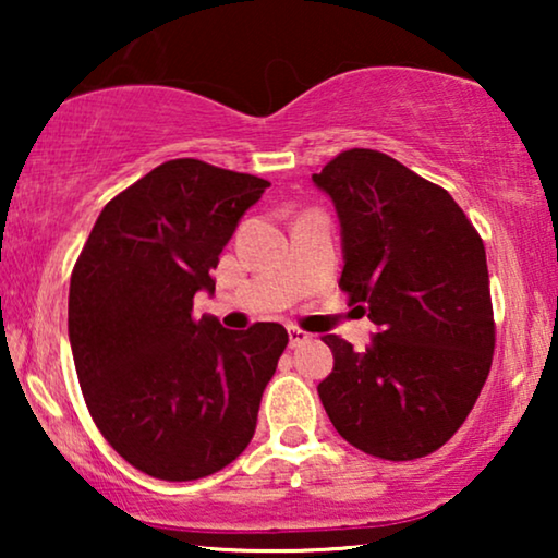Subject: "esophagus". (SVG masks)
<instances>
[{
  "mask_svg": "<svg viewBox=\"0 0 558 558\" xmlns=\"http://www.w3.org/2000/svg\"><path fill=\"white\" fill-rule=\"evenodd\" d=\"M312 335H307L300 327H289V348H302L304 342H310Z\"/></svg>",
  "mask_w": 558,
  "mask_h": 558,
  "instance_id": "esophagus-1",
  "label": "esophagus"
}]
</instances>
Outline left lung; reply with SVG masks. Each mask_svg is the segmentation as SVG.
<instances>
[{
    "instance_id": "1",
    "label": "left lung",
    "mask_w": 558,
    "mask_h": 558,
    "mask_svg": "<svg viewBox=\"0 0 558 558\" xmlns=\"http://www.w3.org/2000/svg\"><path fill=\"white\" fill-rule=\"evenodd\" d=\"M312 182L340 220V289L376 325L361 353L325 335L335 365L319 401L365 454H432L460 429L490 373L483 239L447 190L380 151H342Z\"/></svg>"
}]
</instances>
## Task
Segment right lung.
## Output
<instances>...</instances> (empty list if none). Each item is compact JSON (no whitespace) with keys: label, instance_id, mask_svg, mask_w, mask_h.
<instances>
[{"label":"right lung","instance_id":"obj_1","mask_svg":"<svg viewBox=\"0 0 558 558\" xmlns=\"http://www.w3.org/2000/svg\"><path fill=\"white\" fill-rule=\"evenodd\" d=\"M269 182L170 159L113 197L71 277L68 338L83 399L106 441L157 480L231 464L289 335L279 323L226 330L193 317L210 269Z\"/></svg>","mask_w":558,"mask_h":558}]
</instances>
